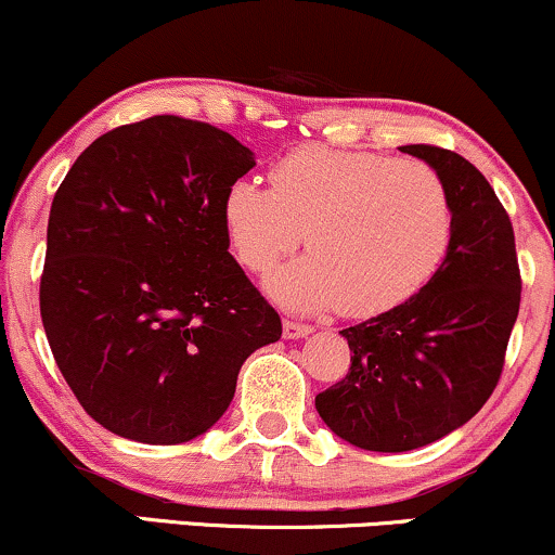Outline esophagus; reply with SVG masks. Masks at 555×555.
<instances>
[{"label":"esophagus","mask_w":555,"mask_h":555,"mask_svg":"<svg viewBox=\"0 0 555 555\" xmlns=\"http://www.w3.org/2000/svg\"><path fill=\"white\" fill-rule=\"evenodd\" d=\"M282 333H284V338H302V336H310L312 325L297 323V320H284Z\"/></svg>","instance_id":"1"}]
</instances>
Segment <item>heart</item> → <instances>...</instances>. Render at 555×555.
Returning <instances> with one entry per match:
<instances>
[{
    "mask_svg": "<svg viewBox=\"0 0 555 555\" xmlns=\"http://www.w3.org/2000/svg\"><path fill=\"white\" fill-rule=\"evenodd\" d=\"M271 189L240 178L222 198L230 248L243 269L276 271L269 295L289 310L336 307L377 318L413 299L442 269L455 206L437 168L383 152L305 144L269 172Z\"/></svg>",
    "mask_w": 555,
    "mask_h": 555,
    "instance_id": "heart-1",
    "label": "heart"
}]
</instances>
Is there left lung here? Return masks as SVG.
Instances as JSON below:
<instances>
[{"label": "left lung", "mask_w": 555, "mask_h": 555, "mask_svg": "<svg viewBox=\"0 0 555 555\" xmlns=\"http://www.w3.org/2000/svg\"><path fill=\"white\" fill-rule=\"evenodd\" d=\"M439 170L455 206L442 269L416 297L344 328L353 351L315 409L372 452L431 444L470 422L496 390L522 299L509 214L476 165L434 144L400 146Z\"/></svg>", "instance_id": "obj_1"}]
</instances>
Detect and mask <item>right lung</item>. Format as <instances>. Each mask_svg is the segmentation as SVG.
<instances>
[{"label":"right lung","instance_id":"1","mask_svg":"<svg viewBox=\"0 0 555 555\" xmlns=\"http://www.w3.org/2000/svg\"><path fill=\"white\" fill-rule=\"evenodd\" d=\"M256 159L232 133L152 116L98 137L59 185L41 320L79 405L118 437L211 429L282 318L230 256L224 191Z\"/></svg>","mask_w":555,"mask_h":555}]
</instances>
